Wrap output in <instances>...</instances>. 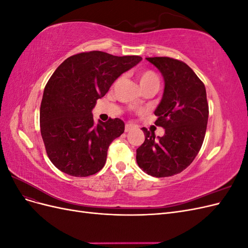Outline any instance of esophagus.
<instances>
[{
    "instance_id": "34e87169",
    "label": "esophagus",
    "mask_w": 248,
    "mask_h": 248,
    "mask_svg": "<svg viewBox=\"0 0 248 248\" xmlns=\"http://www.w3.org/2000/svg\"><path fill=\"white\" fill-rule=\"evenodd\" d=\"M131 130H132V126L129 125V124H127L125 126V132H130Z\"/></svg>"
}]
</instances>
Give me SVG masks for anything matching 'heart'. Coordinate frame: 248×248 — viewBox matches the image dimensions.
Instances as JSON below:
<instances>
[{"instance_id": "b5f03b06", "label": "heart", "mask_w": 248, "mask_h": 248, "mask_svg": "<svg viewBox=\"0 0 248 248\" xmlns=\"http://www.w3.org/2000/svg\"><path fill=\"white\" fill-rule=\"evenodd\" d=\"M137 79L141 90L148 87H159V78L152 70H145L139 72L137 74Z\"/></svg>"}]
</instances>
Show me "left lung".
Here are the masks:
<instances>
[{
  "label": "left lung",
  "mask_w": 248,
  "mask_h": 248,
  "mask_svg": "<svg viewBox=\"0 0 248 248\" xmlns=\"http://www.w3.org/2000/svg\"><path fill=\"white\" fill-rule=\"evenodd\" d=\"M161 73L162 98L155 108V125L164 129L155 137L142 127L145 141L137 162L148 175L162 178L179 174L196 158L204 141L209 108L206 88L188 65L168 57L146 58Z\"/></svg>",
  "instance_id": "1"
}]
</instances>
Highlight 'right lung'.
Returning a JSON list of instances; mask_svg holds the SVG:
<instances>
[{
	"mask_svg": "<svg viewBox=\"0 0 248 248\" xmlns=\"http://www.w3.org/2000/svg\"><path fill=\"white\" fill-rule=\"evenodd\" d=\"M89 51L66 59L44 88L40 130L48 158L67 175L88 177L106 164L110 142L124 132L121 119L98 120L92 110L114 81L141 61Z\"/></svg>",
	"mask_w": 248,
	"mask_h": 248,
	"instance_id": "right-lung-1",
	"label": "right lung"
}]
</instances>
